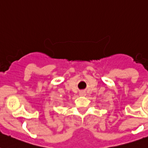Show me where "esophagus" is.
I'll use <instances>...</instances> for the list:
<instances>
[{"instance_id":"34e87169","label":"esophagus","mask_w":148,"mask_h":148,"mask_svg":"<svg viewBox=\"0 0 148 148\" xmlns=\"http://www.w3.org/2000/svg\"><path fill=\"white\" fill-rule=\"evenodd\" d=\"M79 95H80L81 96H85L86 94H85V92H81V93H79Z\"/></svg>"}]
</instances>
